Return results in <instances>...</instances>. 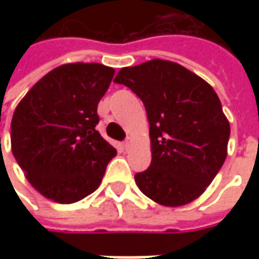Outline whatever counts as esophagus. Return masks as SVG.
<instances>
[{
	"label": "esophagus",
	"mask_w": 259,
	"mask_h": 259,
	"mask_svg": "<svg viewBox=\"0 0 259 259\" xmlns=\"http://www.w3.org/2000/svg\"><path fill=\"white\" fill-rule=\"evenodd\" d=\"M131 144H133V141H131V138H126L124 141V147H125V150H128L130 147H131Z\"/></svg>",
	"instance_id": "1"
}]
</instances>
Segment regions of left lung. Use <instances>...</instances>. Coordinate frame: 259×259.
<instances>
[{"label":"left lung","mask_w":259,"mask_h":259,"mask_svg":"<svg viewBox=\"0 0 259 259\" xmlns=\"http://www.w3.org/2000/svg\"><path fill=\"white\" fill-rule=\"evenodd\" d=\"M145 106L151 164L135 174L140 190L155 203L193 202L212 183L228 155L229 121L213 88L184 66L154 59L122 67L114 79Z\"/></svg>","instance_id":"1"}]
</instances>
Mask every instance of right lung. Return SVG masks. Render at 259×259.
Here are the masks:
<instances>
[{
    "label": "right lung",
    "instance_id": "add662e5",
    "mask_svg": "<svg viewBox=\"0 0 259 259\" xmlns=\"http://www.w3.org/2000/svg\"><path fill=\"white\" fill-rule=\"evenodd\" d=\"M114 73L101 63H66L43 76L17 105L11 151L47 199L75 203L102 182L116 150L95 130L96 111Z\"/></svg>",
    "mask_w": 259,
    "mask_h": 259
}]
</instances>
